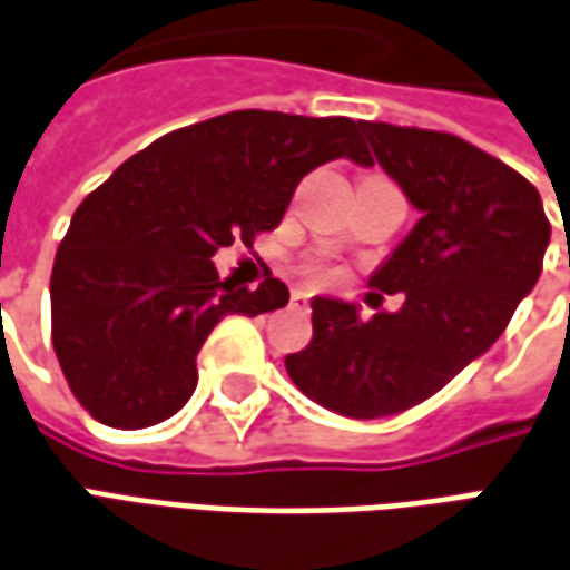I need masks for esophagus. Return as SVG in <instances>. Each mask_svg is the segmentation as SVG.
Segmentation results:
<instances>
[{"label":"esophagus","mask_w":570,"mask_h":570,"mask_svg":"<svg viewBox=\"0 0 570 570\" xmlns=\"http://www.w3.org/2000/svg\"><path fill=\"white\" fill-rule=\"evenodd\" d=\"M308 293H305V289H293V293H289V308L293 311H308Z\"/></svg>","instance_id":"34e87169"}]
</instances>
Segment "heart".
Segmentation results:
<instances>
[{
  "label": "heart",
  "instance_id": "obj_1",
  "mask_svg": "<svg viewBox=\"0 0 570 570\" xmlns=\"http://www.w3.org/2000/svg\"><path fill=\"white\" fill-rule=\"evenodd\" d=\"M311 274H314V277H323V274H321V272H311Z\"/></svg>",
  "mask_w": 570,
  "mask_h": 570
}]
</instances>
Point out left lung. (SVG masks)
Returning <instances> with one entry per match:
<instances>
[{"label":"left lung","mask_w":570,"mask_h":570,"mask_svg":"<svg viewBox=\"0 0 570 570\" xmlns=\"http://www.w3.org/2000/svg\"><path fill=\"white\" fill-rule=\"evenodd\" d=\"M360 130L421 213L370 277L403 305L363 321L354 302L314 296V338L286 354V372L323 409L370 421L424 403L501 338L538 284L550 223L525 176L461 137L384 121Z\"/></svg>","instance_id":"1"}]
</instances>
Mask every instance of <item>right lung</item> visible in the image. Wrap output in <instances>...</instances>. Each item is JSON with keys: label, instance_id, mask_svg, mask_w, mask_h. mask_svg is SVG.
<instances>
[{"label": "right lung", "instance_id": "add662e5", "mask_svg": "<svg viewBox=\"0 0 570 570\" xmlns=\"http://www.w3.org/2000/svg\"><path fill=\"white\" fill-rule=\"evenodd\" d=\"M370 167L360 121L240 109L155 140L81 200L51 272V338L100 424L151 428L186 406L225 314L284 308L289 289L219 277L213 256L284 219L302 176Z\"/></svg>", "mask_w": 570, "mask_h": 570}]
</instances>
